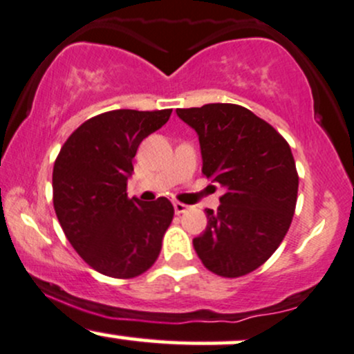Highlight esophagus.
Returning a JSON list of instances; mask_svg holds the SVG:
<instances>
[{
    "instance_id": "esophagus-1",
    "label": "esophagus",
    "mask_w": 354,
    "mask_h": 354,
    "mask_svg": "<svg viewBox=\"0 0 354 354\" xmlns=\"http://www.w3.org/2000/svg\"><path fill=\"white\" fill-rule=\"evenodd\" d=\"M187 209H189V205H185V203L174 202V210H176V214H184Z\"/></svg>"
}]
</instances>
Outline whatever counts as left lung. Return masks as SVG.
<instances>
[{
	"mask_svg": "<svg viewBox=\"0 0 354 354\" xmlns=\"http://www.w3.org/2000/svg\"><path fill=\"white\" fill-rule=\"evenodd\" d=\"M177 115L197 132L202 174L223 189L218 210H205L195 252L220 277L247 275L273 255L292 223L298 194L292 149L236 104L177 109Z\"/></svg>",
	"mask_w": 354,
	"mask_h": 354,
	"instance_id": "8db88e82",
	"label": "left lung"
}]
</instances>
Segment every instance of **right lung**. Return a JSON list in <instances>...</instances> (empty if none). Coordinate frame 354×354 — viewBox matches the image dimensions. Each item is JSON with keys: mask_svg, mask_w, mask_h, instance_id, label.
I'll list each match as a JSON object with an SVG mask.
<instances>
[{"mask_svg": "<svg viewBox=\"0 0 354 354\" xmlns=\"http://www.w3.org/2000/svg\"><path fill=\"white\" fill-rule=\"evenodd\" d=\"M172 109L104 112L81 124L53 169V202L62 230L81 259L102 275L134 278L159 257L174 218L165 197H127L132 159Z\"/></svg>", "mask_w": 354, "mask_h": 354, "instance_id": "add662e5", "label": "right lung"}]
</instances>
